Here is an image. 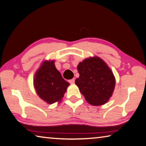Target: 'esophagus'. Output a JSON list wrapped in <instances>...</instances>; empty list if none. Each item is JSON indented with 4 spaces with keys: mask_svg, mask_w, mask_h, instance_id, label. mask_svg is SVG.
Listing matches in <instances>:
<instances>
[{
    "mask_svg": "<svg viewBox=\"0 0 146 146\" xmlns=\"http://www.w3.org/2000/svg\"><path fill=\"white\" fill-rule=\"evenodd\" d=\"M69 82H70V84H74V83H75V78L71 79V80H69Z\"/></svg>",
    "mask_w": 146,
    "mask_h": 146,
    "instance_id": "34e87169",
    "label": "esophagus"
}]
</instances>
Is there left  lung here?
Returning a JSON list of instances; mask_svg holds the SVG:
<instances>
[{
	"label": "left lung",
	"instance_id": "left-lung-1",
	"mask_svg": "<svg viewBox=\"0 0 146 146\" xmlns=\"http://www.w3.org/2000/svg\"><path fill=\"white\" fill-rule=\"evenodd\" d=\"M79 78L75 80L86 101L93 106L102 105L112 96L115 79L110 68L98 57L84 59L77 66Z\"/></svg>",
	"mask_w": 146,
	"mask_h": 146
}]
</instances>
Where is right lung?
<instances>
[{
	"instance_id": "add662e5",
	"label": "right lung",
	"mask_w": 146,
	"mask_h": 146,
	"mask_svg": "<svg viewBox=\"0 0 146 146\" xmlns=\"http://www.w3.org/2000/svg\"><path fill=\"white\" fill-rule=\"evenodd\" d=\"M69 86L55 68L54 60L43 61L34 75L36 93L48 104L60 102Z\"/></svg>"
}]
</instances>
